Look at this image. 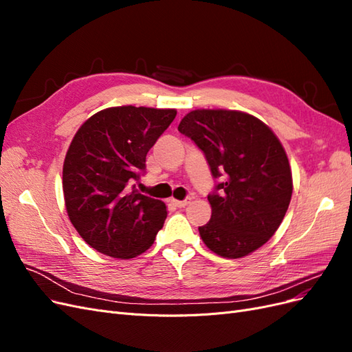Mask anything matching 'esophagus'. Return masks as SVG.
<instances>
[{
  "instance_id": "obj_1",
  "label": "esophagus",
  "mask_w": 352,
  "mask_h": 352,
  "mask_svg": "<svg viewBox=\"0 0 352 352\" xmlns=\"http://www.w3.org/2000/svg\"><path fill=\"white\" fill-rule=\"evenodd\" d=\"M189 202H190V198H186V199H184V201H180V199H172V204L176 206V207H179V208L186 207V206L189 204Z\"/></svg>"
}]
</instances>
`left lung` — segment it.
Segmentation results:
<instances>
[{"label":"left lung","mask_w":352,"mask_h":352,"mask_svg":"<svg viewBox=\"0 0 352 352\" xmlns=\"http://www.w3.org/2000/svg\"><path fill=\"white\" fill-rule=\"evenodd\" d=\"M223 177L208 195L211 219L198 228L207 248L242 258L267 242L289 207L292 170L279 138L257 117L239 110L197 109L179 123Z\"/></svg>","instance_id":"8db88e82"}]
</instances>
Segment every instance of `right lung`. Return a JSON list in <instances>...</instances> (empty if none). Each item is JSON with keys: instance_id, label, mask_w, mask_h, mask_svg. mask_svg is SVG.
Masks as SVG:
<instances>
[{"instance_id": "obj_1", "label": "right lung", "mask_w": 352, "mask_h": 352, "mask_svg": "<svg viewBox=\"0 0 352 352\" xmlns=\"http://www.w3.org/2000/svg\"><path fill=\"white\" fill-rule=\"evenodd\" d=\"M175 109L120 105L85 120L63 164L67 216L89 247L113 258L145 252L167 217L163 201L135 188L148 151L175 120Z\"/></svg>"}]
</instances>
